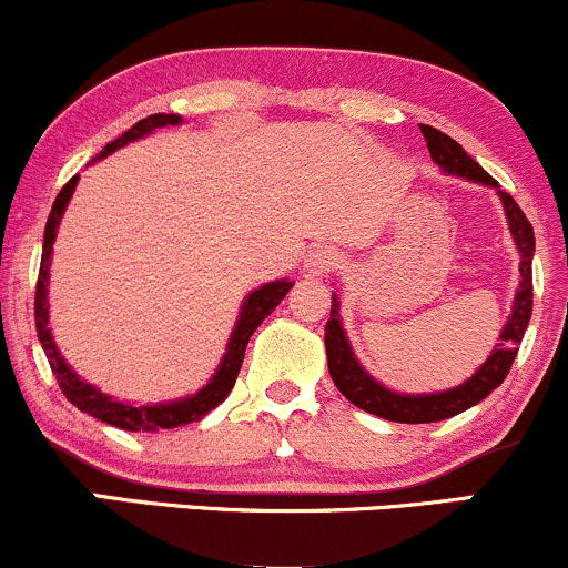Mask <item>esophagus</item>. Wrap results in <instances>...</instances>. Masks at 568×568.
<instances>
[{
    "instance_id": "obj_1",
    "label": "esophagus",
    "mask_w": 568,
    "mask_h": 568,
    "mask_svg": "<svg viewBox=\"0 0 568 568\" xmlns=\"http://www.w3.org/2000/svg\"><path fill=\"white\" fill-rule=\"evenodd\" d=\"M336 251H331L328 245H317L315 251L306 256V270L312 272V275H323V272H331L336 266Z\"/></svg>"
}]
</instances>
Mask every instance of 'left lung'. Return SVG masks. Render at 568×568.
Listing matches in <instances>:
<instances>
[{
    "label": "left lung",
    "instance_id": "left-lung-1",
    "mask_svg": "<svg viewBox=\"0 0 568 568\" xmlns=\"http://www.w3.org/2000/svg\"><path fill=\"white\" fill-rule=\"evenodd\" d=\"M419 130L427 141L429 158L438 162L440 171L462 175V179L480 181V184L494 186L499 192L501 205H505L507 213V224H510L515 245H518L520 251V288L515 293L513 315L505 328H501L497 349L488 355L484 366L475 371L465 384H459V387L433 395H397L393 389L382 387L376 379H371L361 363L355 361V355H352L347 336H344L342 323H338V298H331V317L328 323H325V352H328L331 379H334L338 393L347 397L349 403H355L357 408L368 410V414L374 416H382V419L403 422V425H427V422L448 419V416L462 414V410H467L475 406V403L484 400L488 393H494V389L505 382V376L510 374L515 355H518V344L526 334V325L531 321L534 304V230L529 219L524 216L518 202H515L507 192H501L497 181H494L491 175H488L484 168L459 146V143L429 125H419Z\"/></svg>",
    "mask_w": 568,
    "mask_h": 568
}]
</instances>
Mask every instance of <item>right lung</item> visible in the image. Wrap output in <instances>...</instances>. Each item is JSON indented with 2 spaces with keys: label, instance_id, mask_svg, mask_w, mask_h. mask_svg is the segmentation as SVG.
I'll use <instances>...</instances> for the list:
<instances>
[{
  "label": "right lung",
  "instance_id": "right-lung-1",
  "mask_svg": "<svg viewBox=\"0 0 568 568\" xmlns=\"http://www.w3.org/2000/svg\"><path fill=\"white\" fill-rule=\"evenodd\" d=\"M181 116L179 114H152L146 120L135 122L128 133H122L120 139L106 143L103 152L98 154L95 160L106 158V154L116 152L125 143L141 139V135L152 133L154 128L162 125H179ZM77 181L80 175H71L67 181V186L58 192V197L53 202V211H50L48 224H44V243H42V264H39V277H37V296H34V323H37V334H39V344H42L44 355H48L50 368H53L58 387L61 393L67 395V400L71 406H77L84 414L95 416V419L106 422V425H114L120 429H128V433H158V429H173V427H186L192 422H200L207 410H213L219 403H224V397L232 393L234 382H237L240 366H243L245 357V347L251 342L253 331L264 323V317L270 315L275 306L283 302L285 293L291 291L288 280H277V283H266L258 291H253L251 296L245 298L243 312H240V321L234 325V334L230 338V347H226L224 361L216 371L211 382L200 389L197 395L184 397V400L175 403H160V406H128V403L114 400V397L98 393L93 384L82 382L74 371L69 368V363L63 361L61 352L55 349L53 336H50L48 328V277H50V258H53V243H55V230L61 224L63 211H67L71 194H74Z\"/></svg>",
  "mask_w": 568,
  "mask_h": 568
}]
</instances>
